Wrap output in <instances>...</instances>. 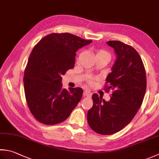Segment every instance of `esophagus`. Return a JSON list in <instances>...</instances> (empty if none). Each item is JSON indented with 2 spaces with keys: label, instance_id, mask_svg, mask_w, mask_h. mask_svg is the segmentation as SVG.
Instances as JSON below:
<instances>
[{
  "label": "esophagus",
  "instance_id": "34e87169",
  "mask_svg": "<svg viewBox=\"0 0 159 159\" xmlns=\"http://www.w3.org/2000/svg\"><path fill=\"white\" fill-rule=\"evenodd\" d=\"M84 96L90 97V96H92V92H90L89 90H85V91H84Z\"/></svg>",
  "mask_w": 159,
  "mask_h": 159
}]
</instances>
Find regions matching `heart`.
<instances>
[{"instance_id":"b5f03b06","label":"heart","mask_w":159,"mask_h":159,"mask_svg":"<svg viewBox=\"0 0 159 159\" xmlns=\"http://www.w3.org/2000/svg\"><path fill=\"white\" fill-rule=\"evenodd\" d=\"M98 55H107L109 56L108 53L107 52H105L104 50H98L97 52H96V56H98Z\"/></svg>"}]
</instances>
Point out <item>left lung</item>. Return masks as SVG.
<instances>
[{"instance_id":"8db88e82","label":"left lung","mask_w":159,"mask_h":159,"mask_svg":"<svg viewBox=\"0 0 159 159\" xmlns=\"http://www.w3.org/2000/svg\"><path fill=\"white\" fill-rule=\"evenodd\" d=\"M116 56L111 72L106 78V89L113 91L109 101L97 94L92 95L93 106L88 112V122L96 133L110 135L131 122L143 101L146 74L139 53L132 46L119 40H110Z\"/></svg>"}]
</instances>
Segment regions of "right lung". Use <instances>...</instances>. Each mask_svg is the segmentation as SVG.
Listing matches in <instances>:
<instances>
[{
    "mask_svg": "<svg viewBox=\"0 0 159 159\" xmlns=\"http://www.w3.org/2000/svg\"><path fill=\"white\" fill-rule=\"evenodd\" d=\"M70 33H52L34 47L24 74L27 103L35 119L46 125L66 120L83 96L80 88H62V75L72 69L78 49L91 43Z\"/></svg>",
    "mask_w": 159,
    "mask_h": 159,
    "instance_id": "right-lung-1",
    "label": "right lung"
}]
</instances>
